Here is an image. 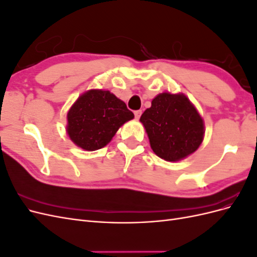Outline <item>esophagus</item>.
Masks as SVG:
<instances>
[{"mask_svg": "<svg viewBox=\"0 0 257 257\" xmlns=\"http://www.w3.org/2000/svg\"><path fill=\"white\" fill-rule=\"evenodd\" d=\"M142 113H143V111H142V110H136V111H134V114H135V118H136V119H139V118H141V115H142Z\"/></svg>", "mask_w": 257, "mask_h": 257, "instance_id": "1", "label": "esophagus"}]
</instances>
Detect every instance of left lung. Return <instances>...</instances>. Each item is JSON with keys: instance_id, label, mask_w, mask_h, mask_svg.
<instances>
[{"instance_id": "8db88e82", "label": "left lung", "mask_w": 257, "mask_h": 257, "mask_svg": "<svg viewBox=\"0 0 257 257\" xmlns=\"http://www.w3.org/2000/svg\"><path fill=\"white\" fill-rule=\"evenodd\" d=\"M153 152L169 162L195 152L204 139V121L183 94L162 93L141 116Z\"/></svg>"}]
</instances>
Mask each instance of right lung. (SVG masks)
<instances>
[{"instance_id":"1","label":"right lung","mask_w":257,"mask_h":257,"mask_svg":"<svg viewBox=\"0 0 257 257\" xmlns=\"http://www.w3.org/2000/svg\"><path fill=\"white\" fill-rule=\"evenodd\" d=\"M134 118L125 103L109 91L85 92L67 113V134L80 148L98 150L111 141L121 125Z\"/></svg>"}]
</instances>
